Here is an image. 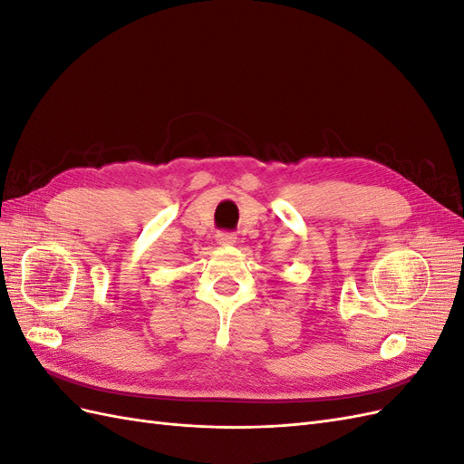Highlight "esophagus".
I'll list each match as a JSON object with an SVG mask.
<instances>
[{
  "label": "esophagus",
  "instance_id": "34e87169",
  "mask_svg": "<svg viewBox=\"0 0 464 464\" xmlns=\"http://www.w3.org/2000/svg\"><path fill=\"white\" fill-rule=\"evenodd\" d=\"M217 244L220 246H234L236 244V236L228 232H218L217 234Z\"/></svg>",
  "mask_w": 464,
  "mask_h": 464
}]
</instances>
